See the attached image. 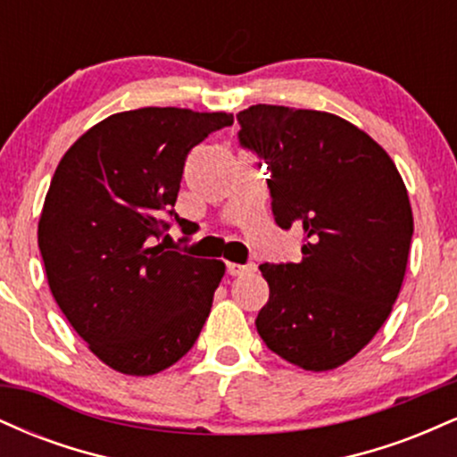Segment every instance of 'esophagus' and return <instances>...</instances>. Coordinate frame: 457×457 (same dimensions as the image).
Masks as SVG:
<instances>
[{
    "instance_id": "1",
    "label": "esophagus",
    "mask_w": 457,
    "mask_h": 457,
    "mask_svg": "<svg viewBox=\"0 0 457 457\" xmlns=\"http://www.w3.org/2000/svg\"><path fill=\"white\" fill-rule=\"evenodd\" d=\"M228 272L232 277H243L255 272V264H228Z\"/></svg>"
}]
</instances>
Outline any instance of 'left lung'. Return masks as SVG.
Masks as SVG:
<instances>
[{"label": "left lung", "mask_w": 457, "mask_h": 457, "mask_svg": "<svg viewBox=\"0 0 457 457\" xmlns=\"http://www.w3.org/2000/svg\"><path fill=\"white\" fill-rule=\"evenodd\" d=\"M238 144L270 171L275 223L303 232L301 262L262 264L270 287L255 327L309 371L344 365L389 318L406 272L412 211L397 167L333 113L253 104Z\"/></svg>", "instance_id": "obj_1"}]
</instances>
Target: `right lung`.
<instances>
[{
	"mask_svg": "<svg viewBox=\"0 0 457 457\" xmlns=\"http://www.w3.org/2000/svg\"><path fill=\"white\" fill-rule=\"evenodd\" d=\"M229 113L144 107L109 115L57 165L38 223L51 295L103 363L150 376L180 361L206 322L225 266L167 249L195 234L174 211L188 152Z\"/></svg>",
	"mask_w": 457,
	"mask_h": 457,
	"instance_id": "right-lung-1",
	"label": "right lung"
}]
</instances>
